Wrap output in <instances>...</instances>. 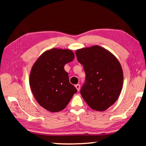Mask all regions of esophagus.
Listing matches in <instances>:
<instances>
[{"label": "esophagus", "instance_id": "esophagus-1", "mask_svg": "<svg viewBox=\"0 0 146 146\" xmlns=\"http://www.w3.org/2000/svg\"><path fill=\"white\" fill-rule=\"evenodd\" d=\"M75 88H76V90H77L78 91H80V86L79 84H76L75 85Z\"/></svg>", "mask_w": 146, "mask_h": 146}]
</instances>
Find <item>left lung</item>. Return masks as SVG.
<instances>
[{
  "label": "left lung",
  "mask_w": 146,
  "mask_h": 146,
  "mask_svg": "<svg viewBox=\"0 0 146 146\" xmlns=\"http://www.w3.org/2000/svg\"><path fill=\"white\" fill-rule=\"evenodd\" d=\"M76 56L86 73L81 95L93 110H106L117 101L122 90L120 64L112 53L98 46L78 49Z\"/></svg>",
  "instance_id": "obj_1"
}]
</instances>
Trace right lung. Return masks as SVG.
Segmentation results:
<instances>
[{"instance_id":"right-lung-1","label":"right lung","mask_w":146,"mask_h":146,"mask_svg":"<svg viewBox=\"0 0 146 146\" xmlns=\"http://www.w3.org/2000/svg\"><path fill=\"white\" fill-rule=\"evenodd\" d=\"M75 56L70 49H52L44 52L32 67L29 84L35 98L51 112L63 110L77 92L64 70Z\"/></svg>"}]
</instances>
